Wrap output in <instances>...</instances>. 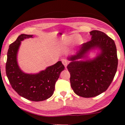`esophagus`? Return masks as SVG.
<instances>
[{
	"instance_id": "esophagus-1",
	"label": "esophagus",
	"mask_w": 125,
	"mask_h": 125,
	"mask_svg": "<svg viewBox=\"0 0 125 125\" xmlns=\"http://www.w3.org/2000/svg\"><path fill=\"white\" fill-rule=\"evenodd\" d=\"M62 63L63 64V65H64V67L65 68H67V65L68 64V61L66 60H64V59H63L62 61Z\"/></svg>"
}]
</instances>
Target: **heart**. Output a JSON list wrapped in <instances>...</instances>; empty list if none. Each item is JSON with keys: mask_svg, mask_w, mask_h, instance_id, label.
Masks as SVG:
<instances>
[{"mask_svg": "<svg viewBox=\"0 0 125 125\" xmlns=\"http://www.w3.org/2000/svg\"><path fill=\"white\" fill-rule=\"evenodd\" d=\"M74 36H68L65 37L64 39H62V41H61V45L62 46L68 45L74 41ZM80 41H81V40L79 39H77L75 40V42L76 43H80Z\"/></svg>", "mask_w": 125, "mask_h": 125, "instance_id": "heart-1", "label": "heart"}]
</instances>
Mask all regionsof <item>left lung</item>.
<instances>
[{
  "label": "left lung",
  "instance_id": "1",
  "mask_svg": "<svg viewBox=\"0 0 125 125\" xmlns=\"http://www.w3.org/2000/svg\"><path fill=\"white\" fill-rule=\"evenodd\" d=\"M91 40L83 43L77 53L68 58L71 87L76 94L92 98L105 92L117 71V50L114 40L98 30L90 32ZM98 48L100 53L93 60H77L85 58L90 50Z\"/></svg>",
  "mask_w": 125,
  "mask_h": 125
}]
</instances>
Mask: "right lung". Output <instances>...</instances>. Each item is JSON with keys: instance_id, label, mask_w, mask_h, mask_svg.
<instances>
[{"instance_id": "1", "label": "right lung", "mask_w": 125, "mask_h": 125, "mask_svg": "<svg viewBox=\"0 0 125 125\" xmlns=\"http://www.w3.org/2000/svg\"><path fill=\"white\" fill-rule=\"evenodd\" d=\"M32 36L21 34L10 44L7 53L6 74L12 88L20 96L31 101H41L50 98L53 94L55 84L64 66L58 61L37 74L25 73L21 70L17 61L21 41Z\"/></svg>"}]
</instances>
